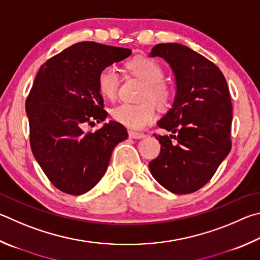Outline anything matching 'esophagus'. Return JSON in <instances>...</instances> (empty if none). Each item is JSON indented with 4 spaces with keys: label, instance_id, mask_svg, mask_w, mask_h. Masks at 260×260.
I'll list each match as a JSON object with an SVG mask.
<instances>
[{
    "label": "esophagus",
    "instance_id": "obj_1",
    "mask_svg": "<svg viewBox=\"0 0 260 260\" xmlns=\"http://www.w3.org/2000/svg\"><path fill=\"white\" fill-rule=\"evenodd\" d=\"M128 136L131 139H143L145 138V134L139 133V132H134V131H128Z\"/></svg>",
    "mask_w": 260,
    "mask_h": 260
}]
</instances>
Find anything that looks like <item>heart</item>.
Returning <instances> with one entry per match:
<instances>
[{"mask_svg":"<svg viewBox=\"0 0 260 260\" xmlns=\"http://www.w3.org/2000/svg\"><path fill=\"white\" fill-rule=\"evenodd\" d=\"M129 72L145 83L142 100L139 105L132 103H120L111 110V117L126 127L134 129L143 128L154 120L157 111L155 103L159 107H166L171 102L172 89L162 82L165 72L157 61L146 56H136L127 64ZM120 85L119 70L114 64H109L101 69L98 76V88L101 95L112 100L118 92Z\"/></svg>","mask_w":260,"mask_h":260,"instance_id":"obj_1","label":"heart"}]
</instances>
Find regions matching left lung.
<instances>
[{"label":"left lung","instance_id":"obj_1","mask_svg":"<svg viewBox=\"0 0 260 260\" xmlns=\"http://www.w3.org/2000/svg\"><path fill=\"white\" fill-rule=\"evenodd\" d=\"M150 56L166 60L176 81L173 107L158 121L176 135L154 134L161 148L150 172L168 191L188 194L210 181L232 148L228 83L215 63L185 45L160 43Z\"/></svg>","mask_w":260,"mask_h":260}]
</instances>
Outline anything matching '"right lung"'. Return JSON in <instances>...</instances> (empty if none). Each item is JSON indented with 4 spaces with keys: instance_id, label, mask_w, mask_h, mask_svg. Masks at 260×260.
<instances>
[{
    "instance_id": "right-lung-1",
    "label": "right lung",
    "mask_w": 260,
    "mask_h": 260,
    "mask_svg": "<svg viewBox=\"0 0 260 260\" xmlns=\"http://www.w3.org/2000/svg\"><path fill=\"white\" fill-rule=\"evenodd\" d=\"M129 49L81 42L42 66L26 100L32 154L50 182L64 193L81 196L100 181L115 146L128 138L119 122L103 121V99L98 88L101 69L129 56Z\"/></svg>"
}]
</instances>
